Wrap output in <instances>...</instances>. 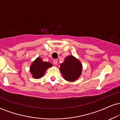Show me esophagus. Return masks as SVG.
<instances>
[{"mask_svg": "<svg viewBox=\"0 0 120 120\" xmlns=\"http://www.w3.org/2000/svg\"><path fill=\"white\" fill-rule=\"evenodd\" d=\"M53 63L54 65H57V60H56V59H54V60H53Z\"/></svg>", "mask_w": 120, "mask_h": 120, "instance_id": "obj_1", "label": "esophagus"}]
</instances>
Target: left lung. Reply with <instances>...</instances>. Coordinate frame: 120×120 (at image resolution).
Returning a JSON list of instances; mask_svg holds the SVG:
<instances>
[{
  "label": "left lung",
  "mask_w": 120,
  "mask_h": 120,
  "mask_svg": "<svg viewBox=\"0 0 120 120\" xmlns=\"http://www.w3.org/2000/svg\"><path fill=\"white\" fill-rule=\"evenodd\" d=\"M60 71L66 81L74 82L81 76L82 71L81 62L73 55L66 57L63 63L60 64Z\"/></svg>",
  "instance_id": "8db88e82"
}]
</instances>
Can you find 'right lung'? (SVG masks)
<instances>
[{
	"label": "right lung",
	"mask_w": 120,
	"mask_h": 120,
	"mask_svg": "<svg viewBox=\"0 0 120 120\" xmlns=\"http://www.w3.org/2000/svg\"><path fill=\"white\" fill-rule=\"evenodd\" d=\"M52 64L49 62L43 61L40 57H38L33 62L30 67V71L32 77L39 79L45 74L47 69L52 67Z\"/></svg>",
	"instance_id": "1"
}]
</instances>
